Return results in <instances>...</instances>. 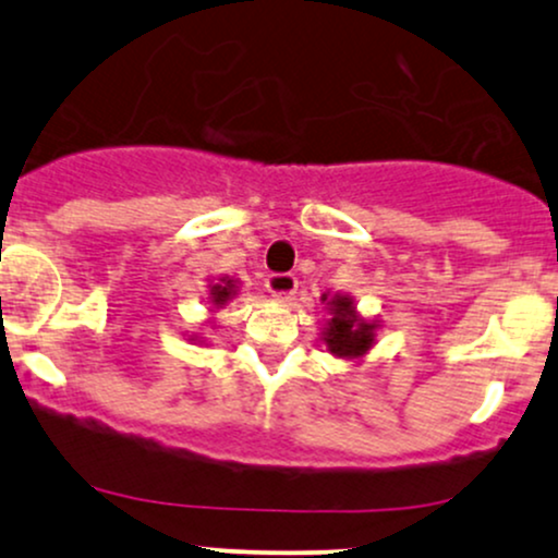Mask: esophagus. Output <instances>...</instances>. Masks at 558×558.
Listing matches in <instances>:
<instances>
[{"instance_id": "1", "label": "esophagus", "mask_w": 558, "mask_h": 558, "mask_svg": "<svg viewBox=\"0 0 558 558\" xmlns=\"http://www.w3.org/2000/svg\"><path fill=\"white\" fill-rule=\"evenodd\" d=\"M265 286L275 299L288 301V299H293V293L299 291V278L291 272H272V275H267Z\"/></svg>"}]
</instances>
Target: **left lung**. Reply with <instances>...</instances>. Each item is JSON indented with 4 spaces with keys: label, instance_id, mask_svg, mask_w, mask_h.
I'll return each instance as SVG.
<instances>
[{
    "label": "left lung",
    "instance_id": "1",
    "mask_svg": "<svg viewBox=\"0 0 558 558\" xmlns=\"http://www.w3.org/2000/svg\"><path fill=\"white\" fill-rule=\"evenodd\" d=\"M328 296H323V301ZM330 319L323 330V341L336 356L345 360H356V356L367 354L375 343V323H367L356 315L354 301L349 296H332L328 301Z\"/></svg>",
    "mask_w": 558,
    "mask_h": 558
}]
</instances>
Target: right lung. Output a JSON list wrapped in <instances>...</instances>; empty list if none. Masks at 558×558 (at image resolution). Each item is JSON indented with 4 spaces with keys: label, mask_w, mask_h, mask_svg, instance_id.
I'll return each mask as SVG.
<instances>
[{
    "label": "right lung",
    "mask_w": 558,
    "mask_h": 558,
    "mask_svg": "<svg viewBox=\"0 0 558 558\" xmlns=\"http://www.w3.org/2000/svg\"><path fill=\"white\" fill-rule=\"evenodd\" d=\"M235 296V283L233 280H222V283H215L213 291H209V299H213L215 306H222L226 301Z\"/></svg>",
    "instance_id": "obj_1"
}]
</instances>
